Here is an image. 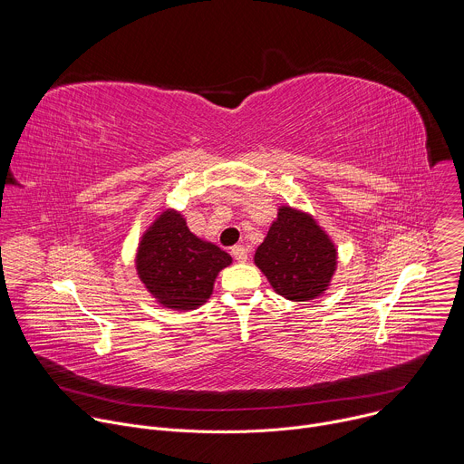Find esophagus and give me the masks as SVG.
Instances as JSON below:
<instances>
[{
  "label": "esophagus",
  "mask_w": 464,
  "mask_h": 464,
  "mask_svg": "<svg viewBox=\"0 0 464 464\" xmlns=\"http://www.w3.org/2000/svg\"><path fill=\"white\" fill-rule=\"evenodd\" d=\"M231 255L238 260V262H246L247 260V249L244 246H233L231 247Z\"/></svg>",
  "instance_id": "1"
}]
</instances>
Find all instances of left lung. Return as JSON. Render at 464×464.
Returning <instances> with one entry per match:
<instances>
[{
    "mask_svg": "<svg viewBox=\"0 0 464 464\" xmlns=\"http://www.w3.org/2000/svg\"><path fill=\"white\" fill-rule=\"evenodd\" d=\"M253 260L279 295L312 301L333 283L338 247L310 213L286 204L277 209Z\"/></svg>",
    "mask_w": 464,
    "mask_h": 464,
    "instance_id": "1",
    "label": "left lung"
}]
</instances>
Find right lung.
<instances>
[{
  "label": "right lung",
  "mask_w": 464,
  "mask_h": 464,
  "mask_svg": "<svg viewBox=\"0 0 464 464\" xmlns=\"http://www.w3.org/2000/svg\"><path fill=\"white\" fill-rule=\"evenodd\" d=\"M231 262L229 253L190 233L185 217L167 208L141 235L136 272L160 306L190 312L208 303L218 274Z\"/></svg>",
  "instance_id": "add662e5"
}]
</instances>
